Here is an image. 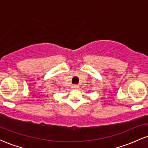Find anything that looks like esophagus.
Wrapping results in <instances>:
<instances>
[{"mask_svg": "<svg viewBox=\"0 0 148 148\" xmlns=\"http://www.w3.org/2000/svg\"><path fill=\"white\" fill-rule=\"evenodd\" d=\"M72 88H75V89H76V88H79V86H78V85H74V86H72Z\"/></svg>", "mask_w": 148, "mask_h": 148, "instance_id": "1", "label": "esophagus"}]
</instances>
